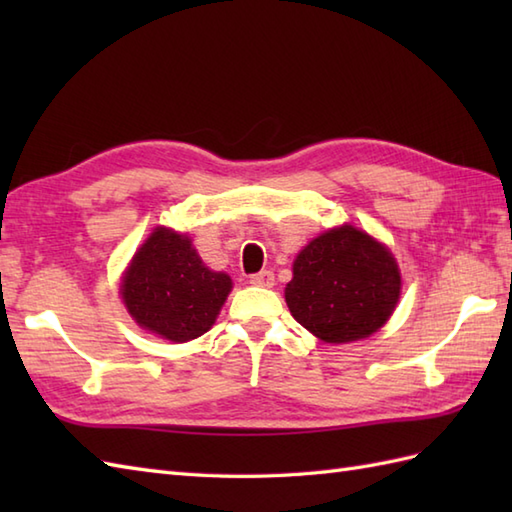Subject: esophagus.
I'll use <instances>...</instances> for the list:
<instances>
[{"mask_svg":"<svg viewBox=\"0 0 512 512\" xmlns=\"http://www.w3.org/2000/svg\"><path fill=\"white\" fill-rule=\"evenodd\" d=\"M250 284L253 286H264V288H270L275 284V275L270 273V270H259V273L250 275Z\"/></svg>","mask_w":512,"mask_h":512,"instance_id":"1","label":"esophagus"}]
</instances>
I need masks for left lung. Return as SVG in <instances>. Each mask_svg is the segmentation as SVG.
Masks as SVG:
<instances>
[{
  "instance_id": "1",
  "label": "left lung",
  "mask_w": 512,
  "mask_h": 512,
  "mask_svg": "<svg viewBox=\"0 0 512 512\" xmlns=\"http://www.w3.org/2000/svg\"><path fill=\"white\" fill-rule=\"evenodd\" d=\"M400 297V273L389 250L354 226L332 228L301 250L286 303L303 328L328 343L374 334Z\"/></svg>"
}]
</instances>
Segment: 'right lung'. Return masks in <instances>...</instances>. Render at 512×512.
<instances>
[{
	"label": "right lung",
	"instance_id": "1",
	"mask_svg": "<svg viewBox=\"0 0 512 512\" xmlns=\"http://www.w3.org/2000/svg\"><path fill=\"white\" fill-rule=\"evenodd\" d=\"M231 288V277L206 268L189 237L156 228L134 255L121 292L140 328L184 343L211 328Z\"/></svg>",
	"mask_w": 512,
	"mask_h": 512
}]
</instances>
